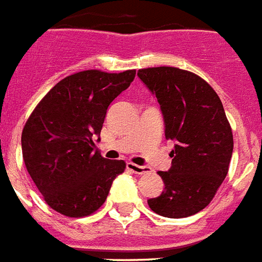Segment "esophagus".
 Segmentation results:
<instances>
[{"instance_id": "1", "label": "esophagus", "mask_w": 262, "mask_h": 262, "mask_svg": "<svg viewBox=\"0 0 262 262\" xmlns=\"http://www.w3.org/2000/svg\"><path fill=\"white\" fill-rule=\"evenodd\" d=\"M126 168H127V170H130L133 173H139V175L148 172V168H147V166L136 165V164H133V162H127V164H126Z\"/></svg>"}]
</instances>
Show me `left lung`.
Segmentation results:
<instances>
[{"label":"left lung","instance_id":"obj_1","mask_svg":"<svg viewBox=\"0 0 262 262\" xmlns=\"http://www.w3.org/2000/svg\"><path fill=\"white\" fill-rule=\"evenodd\" d=\"M137 76L158 100L165 139L175 141L172 166L160 170L164 191L148 205L166 218L204 210L228 175L233 135L218 94L200 76L179 68L140 69Z\"/></svg>","mask_w":262,"mask_h":262}]
</instances>
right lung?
Segmentation results:
<instances>
[{
	"instance_id": "add662e5",
	"label": "right lung",
	"mask_w": 262,
	"mask_h": 262,
	"mask_svg": "<svg viewBox=\"0 0 262 262\" xmlns=\"http://www.w3.org/2000/svg\"><path fill=\"white\" fill-rule=\"evenodd\" d=\"M136 71H83L62 79L44 96L22 132L29 175L52 210L71 218L96 212L106 200L122 160H106L94 139L106 110L130 86Z\"/></svg>"
}]
</instances>
